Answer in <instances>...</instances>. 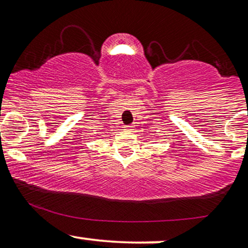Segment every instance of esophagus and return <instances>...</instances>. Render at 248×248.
I'll list each match as a JSON object with an SVG mask.
<instances>
[{
	"label": "esophagus",
	"instance_id": "obj_1",
	"mask_svg": "<svg viewBox=\"0 0 248 248\" xmlns=\"http://www.w3.org/2000/svg\"><path fill=\"white\" fill-rule=\"evenodd\" d=\"M124 129L128 130V132H130V130H133V126L132 124H128V126L124 127Z\"/></svg>",
	"mask_w": 248,
	"mask_h": 248
}]
</instances>
